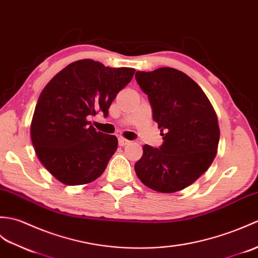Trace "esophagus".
<instances>
[{
  "mask_svg": "<svg viewBox=\"0 0 258 258\" xmlns=\"http://www.w3.org/2000/svg\"><path fill=\"white\" fill-rule=\"evenodd\" d=\"M129 142H130L129 140L122 138V137H120V138H118V144H119V146H121V147L127 146V145L129 144Z\"/></svg>",
  "mask_w": 258,
  "mask_h": 258,
  "instance_id": "34e87169",
  "label": "esophagus"
}]
</instances>
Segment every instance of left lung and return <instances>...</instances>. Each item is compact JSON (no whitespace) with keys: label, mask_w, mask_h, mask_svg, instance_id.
I'll return each mask as SVG.
<instances>
[{"label":"left lung","mask_w":258,"mask_h":258,"mask_svg":"<svg viewBox=\"0 0 258 258\" xmlns=\"http://www.w3.org/2000/svg\"><path fill=\"white\" fill-rule=\"evenodd\" d=\"M136 81L148 96L163 139L159 149L144 146V154L135 164L136 173L154 191L183 190L210 168L216 156L220 140L216 113L201 87L174 68L137 72Z\"/></svg>","instance_id":"obj_1"}]
</instances>
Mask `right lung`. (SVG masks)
Masks as SVG:
<instances>
[{
  "label": "right lung",
  "mask_w": 258,
  "mask_h": 258,
  "mask_svg": "<svg viewBox=\"0 0 258 258\" xmlns=\"http://www.w3.org/2000/svg\"><path fill=\"white\" fill-rule=\"evenodd\" d=\"M134 68L106 67L99 61H74L55 75L39 95L31 124L39 161L66 185L99 177L116 152V136L96 131L87 117L108 109L127 86Z\"/></svg>",
  "instance_id": "add662e5"
}]
</instances>
